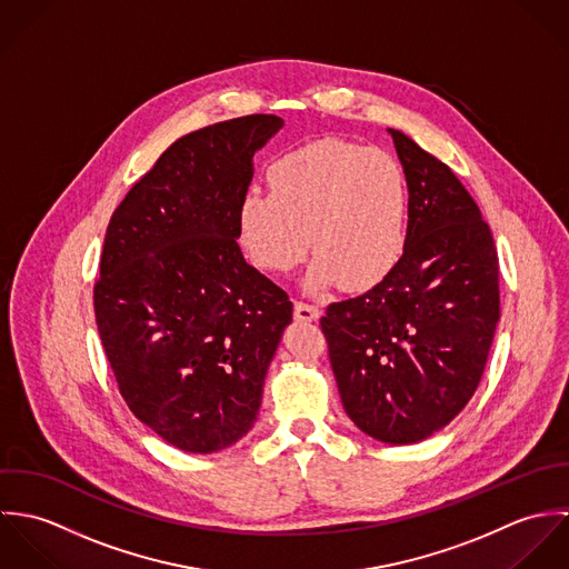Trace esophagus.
Here are the masks:
<instances>
[{"instance_id": "34e87169", "label": "esophagus", "mask_w": 569, "mask_h": 569, "mask_svg": "<svg viewBox=\"0 0 569 569\" xmlns=\"http://www.w3.org/2000/svg\"><path fill=\"white\" fill-rule=\"evenodd\" d=\"M293 316H296L298 322H313V320L320 318V309H318L316 305H309V302L298 300V302L293 305Z\"/></svg>"}]
</instances>
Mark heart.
<instances>
[{
	"label": "heart",
	"mask_w": 569,
	"mask_h": 569,
	"mask_svg": "<svg viewBox=\"0 0 569 569\" xmlns=\"http://www.w3.org/2000/svg\"><path fill=\"white\" fill-rule=\"evenodd\" d=\"M267 181L269 194L247 192L239 208L241 243L260 269H293L311 241L309 287L363 291L401 262L409 194L390 153L325 138L278 158Z\"/></svg>",
	"instance_id": "b5f03b06"
}]
</instances>
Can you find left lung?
Instances as JSON below:
<instances>
[{
  "label": "left lung",
  "instance_id": "left-lung-1",
  "mask_svg": "<svg viewBox=\"0 0 569 569\" xmlns=\"http://www.w3.org/2000/svg\"><path fill=\"white\" fill-rule=\"evenodd\" d=\"M407 177V241L397 269L320 320L350 420L411 445L476 395L499 322V260L487 221L453 170L388 129Z\"/></svg>",
  "mask_w": 569,
  "mask_h": 569
}]
</instances>
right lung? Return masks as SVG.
<instances>
[{
  "label": "right lung",
  "mask_w": 569,
  "mask_h": 569,
  "mask_svg": "<svg viewBox=\"0 0 569 569\" xmlns=\"http://www.w3.org/2000/svg\"><path fill=\"white\" fill-rule=\"evenodd\" d=\"M253 113L172 142L116 208L93 284L129 409L168 445L221 451L251 429L289 296L237 243L251 158L282 129Z\"/></svg>",
  "instance_id": "add662e5"
}]
</instances>
